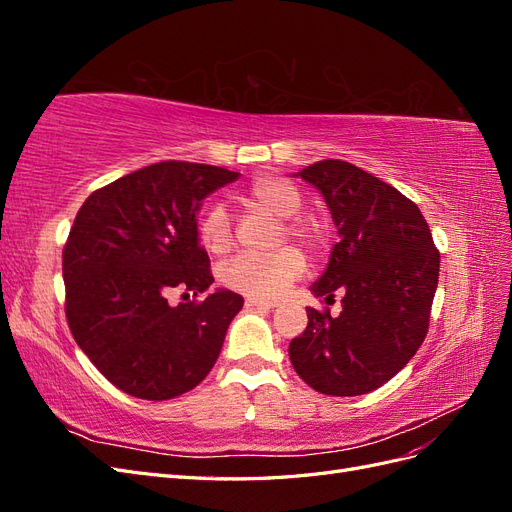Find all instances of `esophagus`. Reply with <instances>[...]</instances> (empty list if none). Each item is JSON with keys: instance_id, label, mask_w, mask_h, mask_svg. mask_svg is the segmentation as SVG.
<instances>
[{"instance_id": "obj_1", "label": "esophagus", "mask_w": 512, "mask_h": 512, "mask_svg": "<svg viewBox=\"0 0 512 512\" xmlns=\"http://www.w3.org/2000/svg\"><path fill=\"white\" fill-rule=\"evenodd\" d=\"M245 307H258V309H273L275 301H267V299H254V297H247L245 299Z\"/></svg>"}]
</instances>
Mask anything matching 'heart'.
Here are the masks:
<instances>
[{"label": "heart", "instance_id": "b5f03b06", "mask_svg": "<svg viewBox=\"0 0 512 512\" xmlns=\"http://www.w3.org/2000/svg\"><path fill=\"white\" fill-rule=\"evenodd\" d=\"M247 209L280 218L275 243L288 239L301 243L309 252H320L324 245L322 226L312 218H297L303 205V194L297 185L284 177L265 175L252 181L243 194ZM198 241L213 256H226L235 245L232 220L222 203H213L198 220ZM305 269V260L294 247H280L269 256L243 254L222 267V284L230 290L256 299H273L282 294Z\"/></svg>", "mask_w": 512, "mask_h": 512}]
</instances>
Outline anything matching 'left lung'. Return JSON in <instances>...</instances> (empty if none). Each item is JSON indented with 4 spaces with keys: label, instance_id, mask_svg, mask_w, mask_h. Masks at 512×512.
Returning a JSON list of instances; mask_svg holds the SVG:
<instances>
[{
    "label": "left lung",
    "instance_id": "8db88e82",
    "mask_svg": "<svg viewBox=\"0 0 512 512\" xmlns=\"http://www.w3.org/2000/svg\"><path fill=\"white\" fill-rule=\"evenodd\" d=\"M299 175L322 192L339 235L312 292L327 303L342 292L344 309L333 318L327 307H307V327L288 346L290 363L318 393L365 395L421 348L440 252L421 209L363 168L322 160Z\"/></svg>",
    "mask_w": 512,
    "mask_h": 512
}]
</instances>
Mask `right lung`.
<instances>
[{"instance_id":"add662e5","label":"right lung","mask_w":512,"mask_h":512,"mask_svg":"<svg viewBox=\"0 0 512 512\" xmlns=\"http://www.w3.org/2000/svg\"><path fill=\"white\" fill-rule=\"evenodd\" d=\"M239 173L158 162L91 192L61 254L74 342L119 391L162 401L188 393L215 365L243 297L218 290L198 245L200 200ZM170 291H183L179 306Z\"/></svg>"}]
</instances>
